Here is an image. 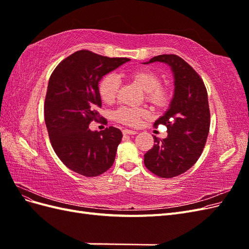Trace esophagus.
Segmentation results:
<instances>
[{
  "label": "esophagus",
  "instance_id": "esophagus-1",
  "mask_svg": "<svg viewBox=\"0 0 249 249\" xmlns=\"http://www.w3.org/2000/svg\"><path fill=\"white\" fill-rule=\"evenodd\" d=\"M123 133H124V135H135V134H137V132H136V131H133V130H127V129H124V130H123Z\"/></svg>",
  "mask_w": 249,
  "mask_h": 249
}]
</instances>
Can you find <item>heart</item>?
I'll return each mask as SVG.
<instances>
[{
    "instance_id": "heart-1",
    "label": "heart",
    "mask_w": 249,
    "mask_h": 249,
    "mask_svg": "<svg viewBox=\"0 0 249 249\" xmlns=\"http://www.w3.org/2000/svg\"><path fill=\"white\" fill-rule=\"evenodd\" d=\"M145 92V100L157 109L166 108L171 102V90L166 85L161 84V77L156 71L148 69H140L127 74ZM120 83L112 73L105 76L99 85V92L102 100L111 104L116 100ZM148 112L144 108L120 107L114 112V119L125 125L136 126L142 118L146 117Z\"/></svg>"
}]
</instances>
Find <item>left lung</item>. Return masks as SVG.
Segmentation results:
<instances>
[{
  "mask_svg": "<svg viewBox=\"0 0 249 249\" xmlns=\"http://www.w3.org/2000/svg\"><path fill=\"white\" fill-rule=\"evenodd\" d=\"M167 63L175 76V94L166 113L154 125L167 127V137L154 136L156 144L144 155L145 167L154 175L169 178L186 172L196 163L210 130L207 89L199 74L180 57L169 54L147 63Z\"/></svg>",
  "mask_w": 249,
  "mask_h": 249,
  "instance_id": "1",
  "label": "left lung"
}]
</instances>
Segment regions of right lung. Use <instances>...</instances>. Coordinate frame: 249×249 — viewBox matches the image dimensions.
<instances>
[{"label": "right lung", "instance_id": "1", "mask_svg": "<svg viewBox=\"0 0 249 249\" xmlns=\"http://www.w3.org/2000/svg\"><path fill=\"white\" fill-rule=\"evenodd\" d=\"M127 61L129 58H109L81 50L62 60L51 74L44 101L51 144L65 166L79 175L97 177L114 163L122 131L109 126L93 132L89 124L101 119L99 82Z\"/></svg>", "mask_w": 249, "mask_h": 249}]
</instances>
